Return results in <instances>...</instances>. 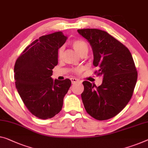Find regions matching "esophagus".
<instances>
[{"mask_svg": "<svg viewBox=\"0 0 148 148\" xmlns=\"http://www.w3.org/2000/svg\"><path fill=\"white\" fill-rule=\"evenodd\" d=\"M70 80H71L72 84H76L77 82H79V80H77V79L75 78H72L71 79H70Z\"/></svg>", "mask_w": 148, "mask_h": 148, "instance_id": "34e87169", "label": "esophagus"}]
</instances>
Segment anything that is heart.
<instances>
[{
  "label": "heart",
  "instance_id": "b5f03b06",
  "mask_svg": "<svg viewBox=\"0 0 148 148\" xmlns=\"http://www.w3.org/2000/svg\"><path fill=\"white\" fill-rule=\"evenodd\" d=\"M72 46L74 48V49L76 50V52L81 56L83 54H87L88 52V45L87 42L83 40H75L72 42ZM63 53V48H60L58 50V57L61 58L62 56ZM76 71L77 72H80V69H77Z\"/></svg>",
  "mask_w": 148,
  "mask_h": 148
}]
</instances>
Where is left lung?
I'll use <instances>...</instances> for the list:
<instances>
[{"label":"left lung","instance_id":"1","mask_svg":"<svg viewBox=\"0 0 148 148\" xmlns=\"http://www.w3.org/2000/svg\"><path fill=\"white\" fill-rule=\"evenodd\" d=\"M87 40L93 51V65L102 76L97 87L88 81L81 94L87 113L98 120H105L118 114L133 94L138 78L135 64L127 48L108 33L95 28L78 30Z\"/></svg>","mask_w":148,"mask_h":148}]
</instances>
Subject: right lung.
I'll use <instances>...</instances> for the list:
<instances>
[{
	"mask_svg": "<svg viewBox=\"0 0 148 148\" xmlns=\"http://www.w3.org/2000/svg\"><path fill=\"white\" fill-rule=\"evenodd\" d=\"M67 36L62 32L42 36L28 45L16 61V88L28 110L37 118H51L62 110L64 97L71 86L69 79L53 80L58 49Z\"/></svg>",
	"mask_w": 148,
	"mask_h": 148,
	"instance_id": "right-lung-1",
	"label": "right lung"
}]
</instances>
